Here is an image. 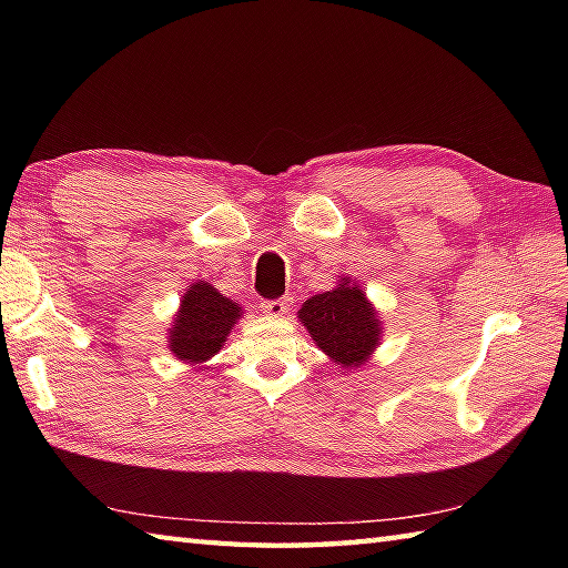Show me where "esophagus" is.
<instances>
[{"mask_svg":"<svg viewBox=\"0 0 568 568\" xmlns=\"http://www.w3.org/2000/svg\"><path fill=\"white\" fill-rule=\"evenodd\" d=\"M293 300L291 297H275V300H265L263 303V312H268L273 317H283L287 310H291Z\"/></svg>","mask_w":568,"mask_h":568,"instance_id":"1","label":"esophagus"}]
</instances>
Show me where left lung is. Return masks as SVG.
<instances>
[{
  "instance_id": "left-lung-1",
  "label": "left lung",
  "mask_w": 568,
  "mask_h": 568,
  "mask_svg": "<svg viewBox=\"0 0 568 568\" xmlns=\"http://www.w3.org/2000/svg\"><path fill=\"white\" fill-rule=\"evenodd\" d=\"M300 322L322 352L344 368L361 366L381 336V322L364 291L348 285L346 277L334 291L310 297L300 310Z\"/></svg>"
}]
</instances>
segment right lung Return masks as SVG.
<instances>
[{
    "mask_svg": "<svg viewBox=\"0 0 568 568\" xmlns=\"http://www.w3.org/2000/svg\"><path fill=\"white\" fill-rule=\"evenodd\" d=\"M241 307L220 295L207 283L187 287L171 329V352L187 364H202L220 352L226 334L232 332Z\"/></svg>",
    "mask_w": 568,
    "mask_h": 568,
    "instance_id": "right-lung-1",
    "label": "right lung"
}]
</instances>
